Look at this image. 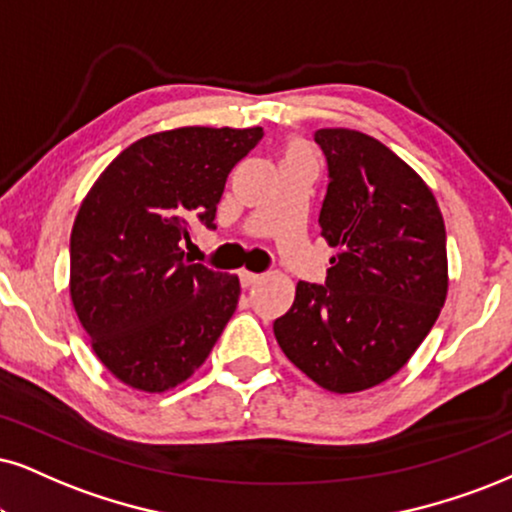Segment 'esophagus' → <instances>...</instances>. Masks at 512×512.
<instances>
[{
	"mask_svg": "<svg viewBox=\"0 0 512 512\" xmlns=\"http://www.w3.org/2000/svg\"><path fill=\"white\" fill-rule=\"evenodd\" d=\"M239 280H242V287H251V285H256L258 280H261V275L242 268V270H239Z\"/></svg>",
	"mask_w": 512,
	"mask_h": 512,
	"instance_id": "34e87169",
	"label": "esophagus"
}]
</instances>
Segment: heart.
Here are the masks:
<instances>
[{"instance_id": "heart-1", "label": "heart", "mask_w": 512, "mask_h": 512, "mask_svg": "<svg viewBox=\"0 0 512 512\" xmlns=\"http://www.w3.org/2000/svg\"><path fill=\"white\" fill-rule=\"evenodd\" d=\"M292 151H301V149L299 147H292Z\"/></svg>"}]
</instances>
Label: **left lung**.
<instances>
[{
    "instance_id": "obj_1",
    "label": "left lung",
    "mask_w": 512,
    "mask_h": 512,
    "mask_svg": "<svg viewBox=\"0 0 512 512\" xmlns=\"http://www.w3.org/2000/svg\"><path fill=\"white\" fill-rule=\"evenodd\" d=\"M320 235L337 249L325 285L299 282L273 323L285 356L334 394L396 375L437 323L449 292L446 227L425 180L375 137L323 128Z\"/></svg>"
}]
</instances>
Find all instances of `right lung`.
<instances>
[{
  "label": "right lung",
  "instance_id": "1",
  "mask_svg": "<svg viewBox=\"0 0 512 512\" xmlns=\"http://www.w3.org/2000/svg\"><path fill=\"white\" fill-rule=\"evenodd\" d=\"M263 128H175L132 142L82 199L71 301L97 358L161 394L206 361L239 301V277L185 261L189 225H213L230 170Z\"/></svg>",
  "mask_w": 512,
  "mask_h": 512
}]
</instances>
